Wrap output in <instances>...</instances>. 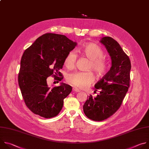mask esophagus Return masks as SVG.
Here are the masks:
<instances>
[{"label":"esophagus","mask_w":149,"mask_h":149,"mask_svg":"<svg viewBox=\"0 0 149 149\" xmlns=\"http://www.w3.org/2000/svg\"><path fill=\"white\" fill-rule=\"evenodd\" d=\"M73 92L77 93V92H80V90H79V89H78L77 88H76V87H73Z\"/></svg>","instance_id":"esophagus-1"}]
</instances>
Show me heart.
Here are the masks:
<instances>
[{
  "instance_id": "heart-1",
  "label": "heart",
  "mask_w": 149,
  "mask_h": 149,
  "mask_svg": "<svg viewBox=\"0 0 149 149\" xmlns=\"http://www.w3.org/2000/svg\"><path fill=\"white\" fill-rule=\"evenodd\" d=\"M83 54L90 59L88 69H92L97 75L103 74L107 69V62L104 51L97 45L93 43L84 45L81 50ZM77 55L74 51L69 52L64 60L65 66L69 69L75 67ZM95 80L93 74L91 72H76L68 74V82L79 88H86L90 86Z\"/></svg>"
}]
</instances>
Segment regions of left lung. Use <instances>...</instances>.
Here are the masks:
<instances>
[{
    "mask_svg": "<svg viewBox=\"0 0 149 149\" xmlns=\"http://www.w3.org/2000/svg\"><path fill=\"white\" fill-rule=\"evenodd\" d=\"M100 42L111 57V67L95 85L100 94L95 98L89 96L83 107L85 115L97 122L107 119L120 108L130 86L131 69L129 56L117 41L107 36Z\"/></svg>",
    "mask_w": 149,
    "mask_h": 149,
    "instance_id": "left-lung-1",
    "label": "left lung"
}]
</instances>
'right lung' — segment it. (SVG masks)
I'll return each instance as SVG.
<instances>
[{
	"instance_id": "add662e5",
	"label": "right lung",
	"mask_w": 149,
	"mask_h": 149,
	"mask_svg": "<svg viewBox=\"0 0 149 149\" xmlns=\"http://www.w3.org/2000/svg\"><path fill=\"white\" fill-rule=\"evenodd\" d=\"M76 45L65 35L46 33L24 52L18 82L26 106L34 114L48 118L60 113L72 87L63 83L52 87L47 78L52 76L58 82L63 79L60 69L66 56Z\"/></svg>"
}]
</instances>
